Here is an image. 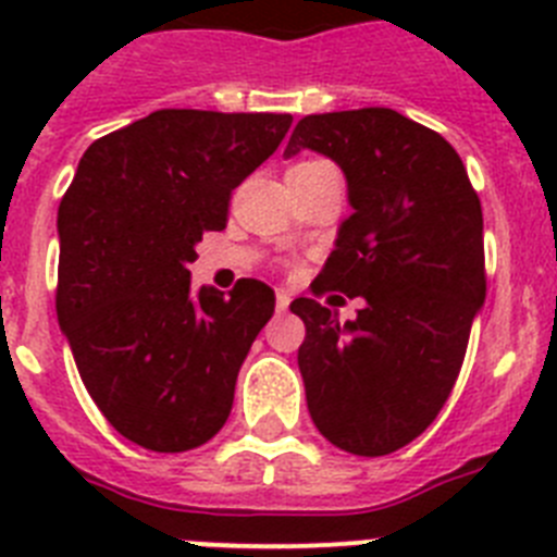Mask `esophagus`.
<instances>
[{
  "instance_id": "1",
  "label": "esophagus",
  "mask_w": 557,
  "mask_h": 557,
  "mask_svg": "<svg viewBox=\"0 0 557 557\" xmlns=\"http://www.w3.org/2000/svg\"><path fill=\"white\" fill-rule=\"evenodd\" d=\"M287 307H289V293L278 289V293H275V309H278V312H287Z\"/></svg>"
}]
</instances>
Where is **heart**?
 <instances>
[{"mask_svg":"<svg viewBox=\"0 0 557 557\" xmlns=\"http://www.w3.org/2000/svg\"><path fill=\"white\" fill-rule=\"evenodd\" d=\"M304 164H314V161H304Z\"/></svg>","mask_w":557,"mask_h":557,"instance_id":"b5f03b06","label":"heart"}]
</instances>
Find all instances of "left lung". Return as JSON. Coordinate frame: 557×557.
<instances>
[{
    "label": "left lung",
    "instance_id": "obj_1",
    "mask_svg": "<svg viewBox=\"0 0 557 557\" xmlns=\"http://www.w3.org/2000/svg\"><path fill=\"white\" fill-rule=\"evenodd\" d=\"M314 150L343 170V220L318 282L366 298L354 321L289 304L307 407L337 449L379 457L416 441L446 405L485 304L482 206L455 147L393 108L312 113L284 159Z\"/></svg>",
    "mask_w": 557,
    "mask_h": 557
}]
</instances>
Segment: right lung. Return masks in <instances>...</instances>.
Here are the masks:
<instances>
[{
	"label": "right lung",
	"mask_w": 557,
	"mask_h": 557,
	"mask_svg": "<svg viewBox=\"0 0 557 557\" xmlns=\"http://www.w3.org/2000/svg\"><path fill=\"white\" fill-rule=\"evenodd\" d=\"M289 125V113L164 108L83 152L58 206V323L88 396L133 444L189 451L228 421L275 295L256 278L195 295L189 262Z\"/></svg>",
	"instance_id": "right-lung-1"
}]
</instances>
